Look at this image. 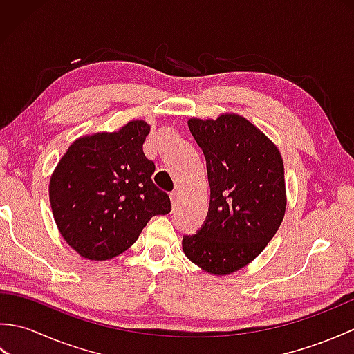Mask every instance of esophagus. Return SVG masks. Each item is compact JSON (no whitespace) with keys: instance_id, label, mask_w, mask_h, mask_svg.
Segmentation results:
<instances>
[{"instance_id":"obj_1","label":"esophagus","mask_w":354,"mask_h":354,"mask_svg":"<svg viewBox=\"0 0 354 354\" xmlns=\"http://www.w3.org/2000/svg\"><path fill=\"white\" fill-rule=\"evenodd\" d=\"M170 198H171V207H173V209H175L178 207V204H179V193L178 192H173L170 194Z\"/></svg>"}]
</instances>
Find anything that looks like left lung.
<instances>
[{"instance_id":"8db88e82","label":"left lung","mask_w":354,"mask_h":354,"mask_svg":"<svg viewBox=\"0 0 354 354\" xmlns=\"http://www.w3.org/2000/svg\"><path fill=\"white\" fill-rule=\"evenodd\" d=\"M189 127L207 160L209 207L198 234L183 239V251L205 272L228 275L250 265L280 228L288 204L283 158L239 114L190 118Z\"/></svg>"}]
</instances>
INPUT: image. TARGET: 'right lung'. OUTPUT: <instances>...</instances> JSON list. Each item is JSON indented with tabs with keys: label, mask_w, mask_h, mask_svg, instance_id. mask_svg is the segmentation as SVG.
Listing matches in <instances>:
<instances>
[{
	"label": "right lung",
	"mask_w": 354,
	"mask_h": 354,
	"mask_svg": "<svg viewBox=\"0 0 354 354\" xmlns=\"http://www.w3.org/2000/svg\"><path fill=\"white\" fill-rule=\"evenodd\" d=\"M150 126L132 120L66 149L50 178V205L64 240L80 257L102 261L123 254L156 214L170 213L169 194L152 181L142 152Z\"/></svg>",
	"instance_id": "obj_1"
}]
</instances>
